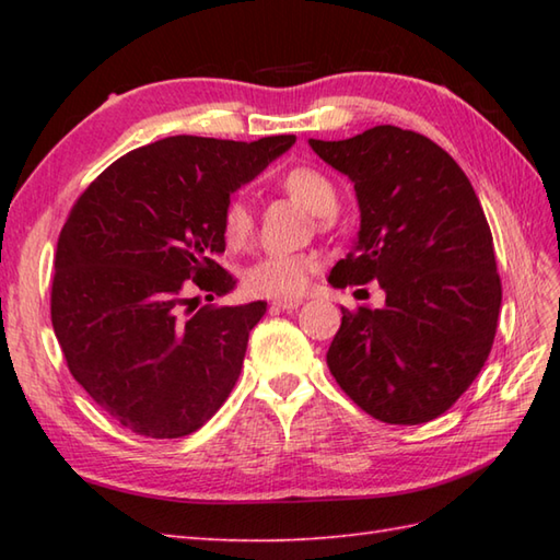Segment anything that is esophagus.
<instances>
[{"label":"esophagus","mask_w":560,"mask_h":560,"mask_svg":"<svg viewBox=\"0 0 560 560\" xmlns=\"http://www.w3.org/2000/svg\"><path fill=\"white\" fill-rule=\"evenodd\" d=\"M303 301H299V299H295V301H273L271 303V307H273V311H295V307H299Z\"/></svg>","instance_id":"1"}]
</instances>
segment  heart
I'll use <instances>...</instances> for the list:
<instances>
[{
  "label": "heart",
  "mask_w": 560,
  "mask_h": 560,
  "mask_svg": "<svg viewBox=\"0 0 560 560\" xmlns=\"http://www.w3.org/2000/svg\"><path fill=\"white\" fill-rule=\"evenodd\" d=\"M279 185L287 195L299 199L303 207L311 209L317 217H327L337 209V187L329 177L311 168V165H295L279 177ZM253 211L247 201L233 197L221 213V233L229 245H243L253 233ZM319 261L313 255L303 253H269L255 259L245 269L243 283L247 293L265 295V299H283L293 301L303 295L311 283V277L317 271Z\"/></svg>",
  "instance_id": "heart-1"
}]
</instances>
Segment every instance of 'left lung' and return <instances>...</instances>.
Returning <instances> with one entry per match:
<instances>
[{"mask_svg": "<svg viewBox=\"0 0 560 560\" xmlns=\"http://www.w3.org/2000/svg\"><path fill=\"white\" fill-rule=\"evenodd\" d=\"M311 147L351 177L361 209L359 241L329 283L377 281L387 295L377 311L341 307L329 373L377 421H433L481 373L501 313L479 197L455 159L411 129L377 125Z\"/></svg>", "mask_w": 560, "mask_h": 560, "instance_id": "obj_1", "label": "left lung"}]
</instances>
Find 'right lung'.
I'll use <instances>...</instances> for the list:
<instances>
[{
	"mask_svg": "<svg viewBox=\"0 0 560 560\" xmlns=\"http://www.w3.org/2000/svg\"><path fill=\"white\" fill-rule=\"evenodd\" d=\"M293 135L168 137L108 165L74 201L55 255L50 315L69 373L98 407L147 438H183L221 409L265 301L205 305L233 291L217 257L237 187Z\"/></svg>",
	"mask_w": 560,
	"mask_h": 560,
	"instance_id": "add662e5",
	"label": "right lung"
}]
</instances>
